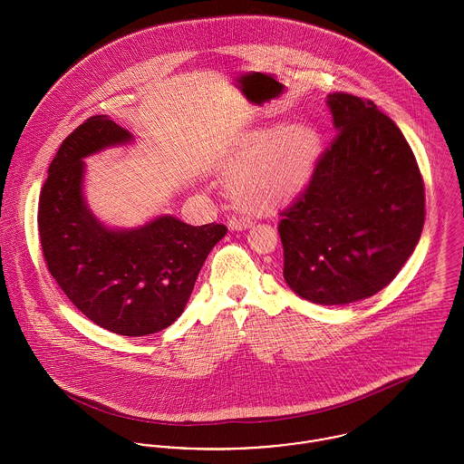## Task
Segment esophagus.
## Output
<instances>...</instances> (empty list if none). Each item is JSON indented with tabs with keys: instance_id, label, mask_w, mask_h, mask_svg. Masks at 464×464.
Listing matches in <instances>:
<instances>
[{
	"instance_id": "34e87169",
	"label": "esophagus",
	"mask_w": 464,
	"mask_h": 464,
	"mask_svg": "<svg viewBox=\"0 0 464 464\" xmlns=\"http://www.w3.org/2000/svg\"><path fill=\"white\" fill-rule=\"evenodd\" d=\"M250 226H252V222L244 217H231L227 220V227L233 231H244V229H249Z\"/></svg>"
}]
</instances>
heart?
<instances>
[{"label": "heart", "instance_id": "1", "mask_svg": "<svg viewBox=\"0 0 464 464\" xmlns=\"http://www.w3.org/2000/svg\"><path fill=\"white\" fill-rule=\"evenodd\" d=\"M320 157V134L311 125L257 129L226 159L229 198L247 214H272L307 187Z\"/></svg>", "mask_w": 464, "mask_h": 464}]
</instances>
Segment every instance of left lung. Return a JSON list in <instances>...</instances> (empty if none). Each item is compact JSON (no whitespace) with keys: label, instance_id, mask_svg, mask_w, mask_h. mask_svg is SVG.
Masks as SVG:
<instances>
[{"label":"left lung","instance_id":"8db88e82","mask_svg":"<svg viewBox=\"0 0 464 464\" xmlns=\"http://www.w3.org/2000/svg\"><path fill=\"white\" fill-rule=\"evenodd\" d=\"M337 136L281 212L285 281L302 298L344 305L391 285L419 244L426 194L399 127L369 99L328 95Z\"/></svg>","mask_w":464,"mask_h":464}]
</instances>
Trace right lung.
<instances>
[{"label": "right lung", "mask_w": 464, "mask_h": 464, "mask_svg": "<svg viewBox=\"0 0 464 464\" xmlns=\"http://www.w3.org/2000/svg\"><path fill=\"white\" fill-rule=\"evenodd\" d=\"M130 140L106 114L84 120L67 136L40 192L38 235L47 270L88 320L141 337L177 321L227 227L188 226L171 215L130 231L102 226L82 199V159Z\"/></svg>", "instance_id": "add662e5"}]
</instances>
